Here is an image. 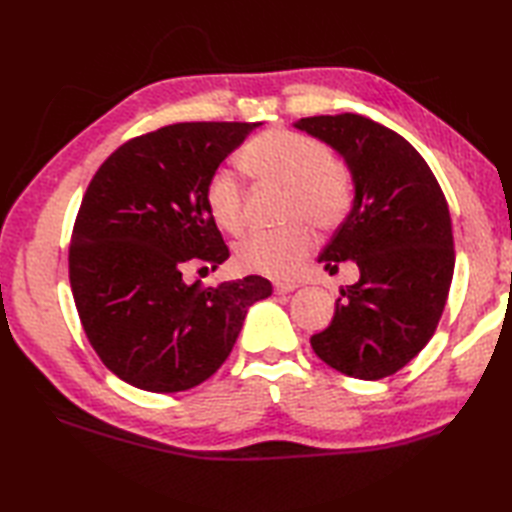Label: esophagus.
Returning a JSON list of instances; mask_svg holds the SVG:
<instances>
[{
    "instance_id": "esophagus-1",
    "label": "esophagus",
    "mask_w": 512,
    "mask_h": 512,
    "mask_svg": "<svg viewBox=\"0 0 512 512\" xmlns=\"http://www.w3.org/2000/svg\"><path fill=\"white\" fill-rule=\"evenodd\" d=\"M295 288H297L295 281H275L277 295H288V292H292Z\"/></svg>"
}]
</instances>
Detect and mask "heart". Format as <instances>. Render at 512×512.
Wrapping results in <instances>:
<instances>
[{"instance_id": "b5f03b06", "label": "heart", "mask_w": 512, "mask_h": 512, "mask_svg": "<svg viewBox=\"0 0 512 512\" xmlns=\"http://www.w3.org/2000/svg\"><path fill=\"white\" fill-rule=\"evenodd\" d=\"M242 160L255 178L288 189L286 217L295 222L279 231L246 235L235 248V264L248 273L290 277L314 246L312 228L297 217L321 231L339 226L352 206V180L321 140L292 129H268L253 138L242 151ZM204 200L222 231H242L244 184L233 169L222 167L213 173Z\"/></svg>"}]
</instances>
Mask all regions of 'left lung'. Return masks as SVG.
Segmentation results:
<instances>
[{
	"label": "left lung",
	"mask_w": 512,
	"mask_h": 512,
	"mask_svg": "<svg viewBox=\"0 0 512 512\" xmlns=\"http://www.w3.org/2000/svg\"><path fill=\"white\" fill-rule=\"evenodd\" d=\"M334 149L352 176L354 200L319 262L336 273L358 266L341 288L332 323L310 345L345 376L398 372L436 332L453 279L451 213L427 162L394 129L361 114L292 123Z\"/></svg>",
	"instance_id": "8db88e82"
}]
</instances>
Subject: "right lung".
<instances>
[{
    "mask_svg": "<svg viewBox=\"0 0 512 512\" xmlns=\"http://www.w3.org/2000/svg\"><path fill=\"white\" fill-rule=\"evenodd\" d=\"M264 123H178L118 147L76 215L70 284L83 330L107 369L154 394L187 391L231 354L248 308L273 295L259 275L193 284L228 246L206 209V182Z\"/></svg>",
    "mask_w": 512,
    "mask_h": 512,
    "instance_id": "1",
    "label": "right lung"
}]
</instances>
